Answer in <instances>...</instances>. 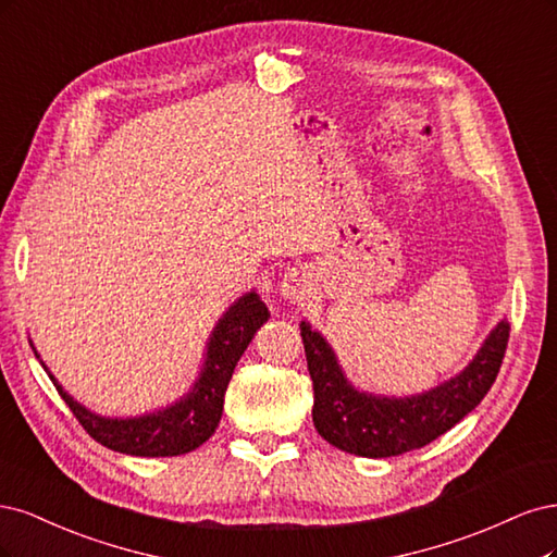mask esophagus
I'll use <instances>...</instances> for the list:
<instances>
[{
  "instance_id": "1",
  "label": "esophagus",
  "mask_w": 557,
  "mask_h": 557,
  "mask_svg": "<svg viewBox=\"0 0 557 557\" xmlns=\"http://www.w3.org/2000/svg\"><path fill=\"white\" fill-rule=\"evenodd\" d=\"M317 294V282H314V273L310 268H289L284 273L282 284H280V296L286 302H298L302 305L305 300H310Z\"/></svg>"
}]
</instances>
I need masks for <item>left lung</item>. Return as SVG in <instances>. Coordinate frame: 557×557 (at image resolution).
I'll return each instance as SVG.
<instances>
[{
  "label": "left lung",
  "mask_w": 557,
  "mask_h": 557,
  "mask_svg": "<svg viewBox=\"0 0 557 557\" xmlns=\"http://www.w3.org/2000/svg\"><path fill=\"white\" fill-rule=\"evenodd\" d=\"M509 321L502 319L460 374L425 393L386 398L358 391L337 363L319 331L300 321L314 388L312 421L329 444L363 458H391L414 451L451 430L483 400L499 372L509 343Z\"/></svg>",
  "instance_id": "8db88e82"
}]
</instances>
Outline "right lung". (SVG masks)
<instances>
[{
    "mask_svg": "<svg viewBox=\"0 0 557 557\" xmlns=\"http://www.w3.org/2000/svg\"><path fill=\"white\" fill-rule=\"evenodd\" d=\"M268 317H271V312H268L265 302L259 298L257 292L240 296L222 314L218 326L212 329L206 349V361L191 391L173 405L143 417L111 419L95 414V411H89L69 396L58 384L55 376L48 372L44 361L41 366L46 368L52 384H55L62 400L74 411L78 423L87 430V435L99 444L127 456H181L199 448L206 440H210L214 428L220 425L224 393L231 382V374L236 370V363L240 361L247 345L252 343L255 333L268 321ZM34 354H37V349H34ZM37 358L41 356L37 354Z\"/></svg>",
    "mask_w": 557,
    "mask_h": 557,
    "instance_id": "obj_1",
    "label": "right lung"
}]
</instances>
